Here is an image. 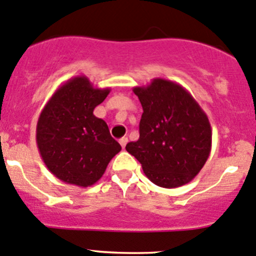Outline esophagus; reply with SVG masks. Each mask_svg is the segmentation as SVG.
I'll return each instance as SVG.
<instances>
[{
    "label": "esophagus",
    "instance_id": "obj_1",
    "mask_svg": "<svg viewBox=\"0 0 256 256\" xmlns=\"http://www.w3.org/2000/svg\"><path fill=\"white\" fill-rule=\"evenodd\" d=\"M127 143H128V138H127V136H123V138L120 139V146H122L123 149H124L126 144H127Z\"/></svg>",
    "mask_w": 256,
    "mask_h": 256
}]
</instances>
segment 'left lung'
I'll use <instances>...</instances> for the list:
<instances>
[{"instance_id": "1", "label": "left lung", "mask_w": 256, "mask_h": 256, "mask_svg": "<svg viewBox=\"0 0 256 256\" xmlns=\"http://www.w3.org/2000/svg\"><path fill=\"white\" fill-rule=\"evenodd\" d=\"M143 107L139 139L126 146L152 184L186 185L206 164L212 129L204 110L185 88L165 78L133 88Z\"/></svg>"}]
</instances>
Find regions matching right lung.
<instances>
[{"label": "right lung", "instance_id": "add662e5", "mask_svg": "<svg viewBox=\"0 0 256 256\" xmlns=\"http://www.w3.org/2000/svg\"><path fill=\"white\" fill-rule=\"evenodd\" d=\"M110 90L96 88L86 76L70 78L54 92L36 123V146L55 178L70 185L96 184L120 152L107 123L94 114Z\"/></svg>", "mask_w": 256, "mask_h": 256}]
</instances>
